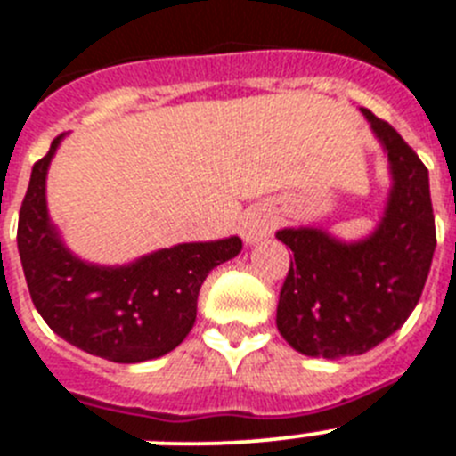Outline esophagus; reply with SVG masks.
Returning <instances> with one entry per match:
<instances>
[{
  "instance_id": "esophagus-1",
  "label": "esophagus",
  "mask_w": 456,
  "mask_h": 456,
  "mask_svg": "<svg viewBox=\"0 0 456 456\" xmlns=\"http://www.w3.org/2000/svg\"><path fill=\"white\" fill-rule=\"evenodd\" d=\"M273 228V219L269 216V212L262 210V208H256V210H248L244 216H241L240 232L244 237L246 244H256L262 237H266Z\"/></svg>"
}]
</instances>
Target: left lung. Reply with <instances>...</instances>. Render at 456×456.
<instances>
[{"label": "left lung", "mask_w": 456, "mask_h": 456, "mask_svg": "<svg viewBox=\"0 0 456 456\" xmlns=\"http://www.w3.org/2000/svg\"><path fill=\"white\" fill-rule=\"evenodd\" d=\"M359 110L387 151L394 181L378 228L359 241L321 228L275 232L294 253L275 325L291 348L310 357L362 354L403 328L436 248L428 167L391 124L369 108Z\"/></svg>", "instance_id": "1"}]
</instances>
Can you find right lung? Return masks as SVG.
Masks as SVG:
<instances>
[{
    "mask_svg": "<svg viewBox=\"0 0 456 456\" xmlns=\"http://www.w3.org/2000/svg\"><path fill=\"white\" fill-rule=\"evenodd\" d=\"M61 140L33 165L20 208L18 250L33 305L58 337L86 353L117 364L162 357L190 334L203 280L240 256L241 240L190 241L124 266L78 260L49 219L45 194Z\"/></svg>",
    "mask_w": 456,
    "mask_h": 456,
    "instance_id": "add662e5",
    "label": "right lung"
}]
</instances>
